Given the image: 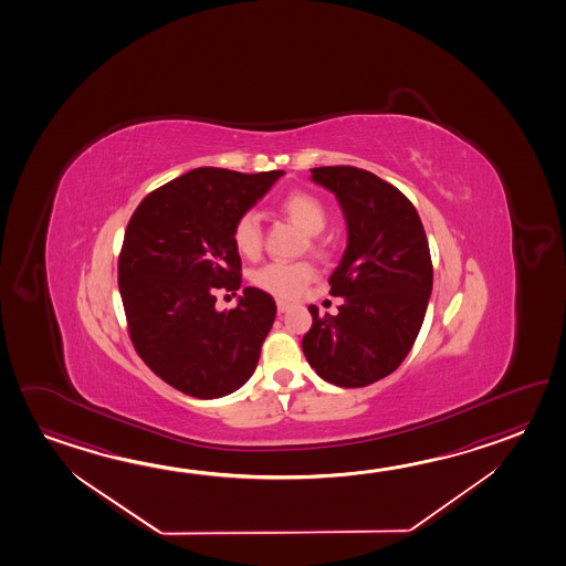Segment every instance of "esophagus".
<instances>
[{"mask_svg":"<svg viewBox=\"0 0 566 566\" xmlns=\"http://www.w3.org/2000/svg\"><path fill=\"white\" fill-rule=\"evenodd\" d=\"M289 308H291V305H289V303H285V301H277L279 313H287Z\"/></svg>","mask_w":566,"mask_h":566,"instance_id":"obj_1","label":"esophagus"}]
</instances>
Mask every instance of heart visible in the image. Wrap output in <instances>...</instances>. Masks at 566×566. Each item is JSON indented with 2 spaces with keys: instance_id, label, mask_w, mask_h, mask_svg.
I'll list each match as a JSON object with an SVG mask.
<instances>
[{
  "instance_id": "obj_1",
  "label": "heart",
  "mask_w": 566,
  "mask_h": 566,
  "mask_svg": "<svg viewBox=\"0 0 566 566\" xmlns=\"http://www.w3.org/2000/svg\"><path fill=\"white\" fill-rule=\"evenodd\" d=\"M281 210L289 220L297 223L301 230L307 231L308 235H316L325 230L326 220H328L323 201L315 198L313 193H289L287 198L281 201ZM231 240H233L235 250L240 251L243 258H258L261 253V245H263V233H261L258 213H253V211L241 213L233 223ZM313 277H315V269L307 261H297V263L273 261V263L258 269L251 281L255 287L268 291L269 295L293 298L297 297Z\"/></svg>"
}]
</instances>
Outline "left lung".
<instances>
[{"label":"left lung","mask_w":566,"mask_h":566,"mask_svg":"<svg viewBox=\"0 0 566 566\" xmlns=\"http://www.w3.org/2000/svg\"><path fill=\"white\" fill-rule=\"evenodd\" d=\"M311 180L335 193L348 243L328 279L345 303L335 316L308 307L303 353L326 382L363 388L402 365L422 328L433 285L428 238L412 201L376 174L323 166Z\"/></svg>","instance_id":"obj_1"}]
</instances>
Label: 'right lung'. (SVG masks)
Segmentation results:
<instances>
[{"label": "right lung", "mask_w": 566, "mask_h": 566, "mask_svg": "<svg viewBox=\"0 0 566 566\" xmlns=\"http://www.w3.org/2000/svg\"><path fill=\"white\" fill-rule=\"evenodd\" d=\"M283 174L196 168L148 193L128 221L118 289L130 340L146 366L180 392L221 398L255 373L275 301L255 287L243 289L230 311H218L216 301L241 285L233 223Z\"/></svg>", "instance_id": "1"}]
</instances>
